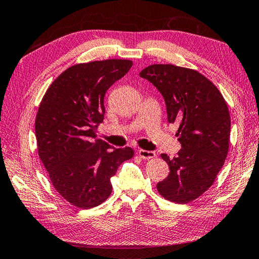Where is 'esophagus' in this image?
Segmentation results:
<instances>
[{"label":"esophagus","mask_w":259,"mask_h":259,"mask_svg":"<svg viewBox=\"0 0 259 259\" xmlns=\"http://www.w3.org/2000/svg\"><path fill=\"white\" fill-rule=\"evenodd\" d=\"M138 155L141 157V158H144V159H151V158H154V157L156 156L155 151L145 150V149H139L138 150Z\"/></svg>","instance_id":"34e87169"}]
</instances>
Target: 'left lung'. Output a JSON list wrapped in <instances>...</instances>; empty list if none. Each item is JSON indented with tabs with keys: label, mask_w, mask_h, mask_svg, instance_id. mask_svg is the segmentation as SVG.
Instances as JSON below:
<instances>
[{
	"label": "left lung",
	"mask_w": 259,
	"mask_h": 259,
	"mask_svg": "<svg viewBox=\"0 0 259 259\" xmlns=\"http://www.w3.org/2000/svg\"><path fill=\"white\" fill-rule=\"evenodd\" d=\"M163 95L169 123H179L182 146L170 159L169 174L157 184L159 194L176 203H189L213 184L229 149L230 114L214 84L193 69L150 65L140 72Z\"/></svg>",
	"instance_id": "1"
}]
</instances>
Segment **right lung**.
<instances>
[{"label": "right lung", "instance_id": "obj_1", "mask_svg": "<svg viewBox=\"0 0 259 259\" xmlns=\"http://www.w3.org/2000/svg\"><path fill=\"white\" fill-rule=\"evenodd\" d=\"M131 66L126 59L74 65L54 80L39 105L34 124L39 157L56 191L80 209L103 203L112 192L110 179L134 156L130 147L113 148L96 138L106 91Z\"/></svg>", "mask_w": 259, "mask_h": 259}]
</instances>
